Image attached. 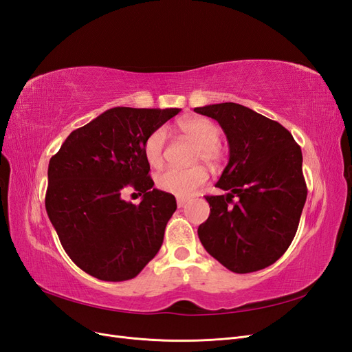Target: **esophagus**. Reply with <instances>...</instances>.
Masks as SVG:
<instances>
[{"label":"esophagus","instance_id":"obj_1","mask_svg":"<svg viewBox=\"0 0 352 352\" xmlns=\"http://www.w3.org/2000/svg\"><path fill=\"white\" fill-rule=\"evenodd\" d=\"M186 202H188V199L186 198H177V207L179 208H182V207H185V204H186Z\"/></svg>","mask_w":352,"mask_h":352}]
</instances>
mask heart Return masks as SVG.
<instances>
[{
    "label": "heart",
    "instance_id": "obj_1",
    "mask_svg": "<svg viewBox=\"0 0 352 352\" xmlns=\"http://www.w3.org/2000/svg\"><path fill=\"white\" fill-rule=\"evenodd\" d=\"M179 129L198 145L194 157L195 162L201 160V162L210 166H214L220 162L221 151L217 145L220 132L214 123H211L207 119H186L179 122ZM164 145V129H155L146 138L144 144V154L146 162L153 167L162 166ZM206 180L207 172L201 166L190 168H168L157 176V186L164 192L186 198L192 195L201 185H204Z\"/></svg>",
    "mask_w": 352,
    "mask_h": 352
}]
</instances>
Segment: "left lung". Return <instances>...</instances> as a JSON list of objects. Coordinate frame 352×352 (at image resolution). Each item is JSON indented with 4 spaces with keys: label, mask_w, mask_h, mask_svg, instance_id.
Returning <instances> with one entry per match:
<instances>
[{
    "label": "left lung",
    "mask_w": 352,
    "mask_h": 352,
    "mask_svg": "<svg viewBox=\"0 0 352 352\" xmlns=\"http://www.w3.org/2000/svg\"><path fill=\"white\" fill-rule=\"evenodd\" d=\"M194 111L217 120L229 144V162L216 184L229 194L206 197L202 247L230 272L269 267L289 248L307 199L301 148L280 123L241 104Z\"/></svg>",
    "instance_id": "1"
}]
</instances>
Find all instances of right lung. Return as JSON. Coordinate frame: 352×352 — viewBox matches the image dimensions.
I'll return each mask as SVG.
<instances>
[{
	"instance_id": "add662e5",
	"label": "right lung",
	"mask_w": 352,
	"mask_h": 352,
	"mask_svg": "<svg viewBox=\"0 0 352 352\" xmlns=\"http://www.w3.org/2000/svg\"><path fill=\"white\" fill-rule=\"evenodd\" d=\"M180 109L114 107L73 131L48 166L45 208L63 248L100 280L133 279L162 248L176 211L172 194L153 188L144 144ZM126 187L143 195L135 206Z\"/></svg>"
}]
</instances>
